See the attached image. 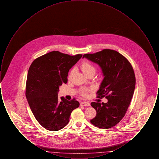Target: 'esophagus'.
I'll list each match as a JSON object with an SVG mask.
<instances>
[{
  "label": "esophagus",
  "mask_w": 159,
  "mask_h": 159,
  "mask_svg": "<svg viewBox=\"0 0 159 159\" xmlns=\"http://www.w3.org/2000/svg\"><path fill=\"white\" fill-rule=\"evenodd\" d=\"M80 106H83V107L90 106V103L89 102H86V101H82L80 102Z\"/></svg>",
  "instance_id": "1"
}]
</instances>
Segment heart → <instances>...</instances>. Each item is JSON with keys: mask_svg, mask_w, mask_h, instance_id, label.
<instances>
[{"mask_svg": "<svg viewBox=\"0 0 159 159\" xmlns=\"http://www.w3.org/2000/svg\"><path fill=\"white\" fill-rule=\"evenodd\" d=\"M81 68H82V70L83 73L86 76L87 75H88L89 73H91V72H93V71L95 72V67L91 64L90 62H87V61H84L82 64ZM71 74H70V76H71ZM90 91L89 89H83L81 92V93H82V94L83 95L85 96V95H86L88 91Z\"/></svg>", "mask_w": 159, "mask_h": 159, "instance_id": "1", "label": "heart"}]
</instances>
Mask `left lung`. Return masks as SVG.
I'll return each instance as SVG.
<instances>
[{
  "mask_svg": "<svg viewBox=\"0 0 159 159\" xmlns=\"http://www.w3.org/2000/svg\"><path fill=\"white\" fill-rule=\"evenodd\" d=\"M84 58L101 69L104 79L97 93L108 100L107 103L91 102L97 111L91 123L103 129L112 128L125 116L133 97L136 82L134 69L124 56L111 49L84 54Z\"/></svg>",
  "mask_w": 159,
  "mask_h": 159,
  "instance_id": "obj_1",
  "label": "left lung"
}]
</instances>
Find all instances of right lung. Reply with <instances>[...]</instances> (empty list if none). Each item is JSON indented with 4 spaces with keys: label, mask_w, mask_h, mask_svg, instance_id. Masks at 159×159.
<instances>
[{
    "label": "right lung",
    "mask_w": 159,
    "mask_h": 159,
    "mask_svg": "<svg viewBox=\"0 0 159 159\" xmlns=\"http://www.w3.org/2000/svg\"><path fill=\"white\" fill-rule=\"evenodd\" d=\"M82 57L52 51L36 58L28 71L25 95L31 110L39 124L51 131L59 130L69 121L71 112L79 102L61 97L58 93L62 83H67L70 69Z\"/></svg>",
    "instance_id": "1"
}]
</instances>
